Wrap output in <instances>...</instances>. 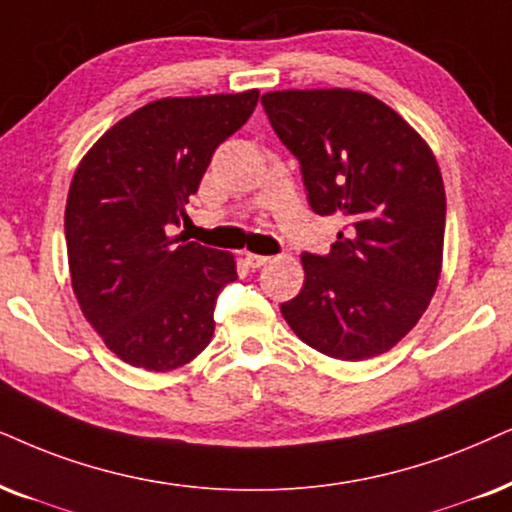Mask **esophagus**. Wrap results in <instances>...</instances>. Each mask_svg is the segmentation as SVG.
I'll return each mask as SVG.
<instances>
[{"label":"esophagus","instance_id":"34e87169","mask_svg":"<svg viewBox=\"0 0 512 512\" xmlns=\"http://www.w3.org/2000/svg\"><path fill=\"white\" fill-rule=\"evenodd\" d=\"M245 262H248V267L257 269V267H262V264H267L269 257L267 255H257V252H245Z\"/></svg>","mask_w":512,"mask_h":512}]
</instances>
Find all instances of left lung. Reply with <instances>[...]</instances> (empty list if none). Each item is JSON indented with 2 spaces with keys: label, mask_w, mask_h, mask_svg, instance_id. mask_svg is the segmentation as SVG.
<instances>
[{
  "label": "left lung",
  "mask_w": 512,
  "mask_h": 512,
  "mask_svg": "<svg viewBox=\"0 0 512 512\" xmlns=\"http://www.w3.org/2000/svg\"><path fill=\"white\" fill-rule=\"evenodd\" d=\"M262 106L312 210L347 219L328 255H302L304 286L281 304L283 319L326 357H378L416 326L439 281L446 198L435 155L364 92L286 89Z\"/></svg>",
  "instance_id": "1"
}]
</instances>
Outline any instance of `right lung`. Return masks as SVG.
Listing matches in <instances>:
<instances>
[{
	"label": "right lung",
	"instance_id": "right-lung-1",
	"mask_svg": "<svg viewBox=\"0 0 512 512\" xmlns=\"http://www.w3.org/2000/svg\"><path fill=\"white\" fill-rule=\"evenodd\" d=\"M257 99L250 89L153 101L115 122L77 167L66 203L73 290L127 364L172 371L210 345L219 290L238 278L234 255L167 231Z\"/></svg>",
	"mask_w": 512,
	"mask_h": 512
}]
</instances>
